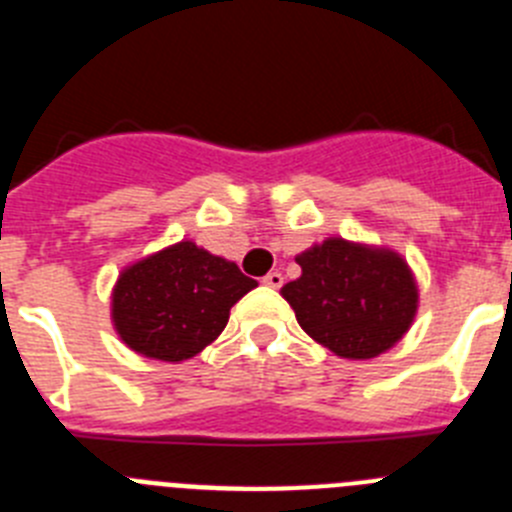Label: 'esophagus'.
<instances>
[{"label":"esophagus","instance_id":"1","mask_svg":"<svg viewBox=\"0 0 512 512\" xmlns=\"http://www.w3.org/2000/svg\"><path fill=\"white\" fill-rule=\"evenodd\" d=\"M264 284H266V287L279 289L284 284V277H282V274H279V271H269V274H266V277H264Z\"/></svg>","mask_w":512,"mask_h":512}]
</instances>
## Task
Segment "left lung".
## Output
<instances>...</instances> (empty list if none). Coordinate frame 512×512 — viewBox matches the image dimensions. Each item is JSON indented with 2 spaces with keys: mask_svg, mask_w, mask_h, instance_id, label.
<instances>
[{
  "mask_svg": "<svg viewBox=\"0 0 512 512\" xmlns=\"http://www.w3.org/2000/svg\"><path fill=\"white\" fill-rule=\"evenodd\" d=\"M302 277L282 287L297 323L343 359H374L410 328L418 289L390 251L330 238L297 256Z\"/></svg>",
  "mask_w": 512,
  "mask_h": 512,
  "instance_id": "1",
  "label": "left lung"
}]
</instances>
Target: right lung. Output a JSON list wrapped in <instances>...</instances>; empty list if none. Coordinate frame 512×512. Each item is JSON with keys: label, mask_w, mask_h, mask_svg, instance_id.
Returning <instances> with one entry per match:
<instances>
[{"label": "right lung", "mask_w": 512, "mask_h": 512, "mask_svg": "<svg viewBox=\"0 0 512 512\" xmlns=\"http://www.w3.org/2000/svg\"><path fill=\"white\" fill-rule=\"evenodd\" d=\"M253 287L235 264L182 241L122 271L112 318L138 354L184 361L223 333L230 307Z\"/></svg>", "instance_id": "obj_1"}]
</instances>
